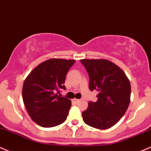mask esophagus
Listing matches in <instances>:
<instances>
[{
    "label": "esophagus",
    "instance_id": "34e87169",
    "mask_svg": "<svg viewBox=\"0 0 151 151\" xmlns=\"http://www.w3.org/2000/svg\"><path fill=\"white\" fill-rule=\"evenodd\" d=\"M72 102L74 103H77L78 102H79V99H77V98H73L72 100Z\"/></svg>",
    "mask_w": 151,
    "mask_h": 151
}]
</instances>
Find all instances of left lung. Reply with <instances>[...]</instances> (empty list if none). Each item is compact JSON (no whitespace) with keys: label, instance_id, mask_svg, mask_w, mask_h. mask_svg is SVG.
<instances>
[{"label":"left lung","instance_id":"1","mask_svg":"<svg viewBox=\"0 0 151 151\" xmlns=\"http://www.w3.org/2000/svg\"><path fill=\"white\" fill-rule=\"evenodd\" d=\"M89 75V88L96 90L98 101L89 102L82 113L83 121L98 129H108L126 113L130 101V83L123 70L106 59H82Z\"/></svg>","mask_w":151,"mask_h":151}]
</instances>
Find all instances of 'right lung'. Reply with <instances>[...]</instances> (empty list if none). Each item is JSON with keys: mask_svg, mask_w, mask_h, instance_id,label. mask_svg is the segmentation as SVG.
Segmentation results:
<instances>
[{"mask_svg": "<svg viewBox=\"0 0 151 151\" xmlns=\"http://www.w3.org/2000/svg\"><path fill=\"white\" fill-rule=\"evenodd\" d=\"M76 60L51 58L39 64L23 83L22 96L27 112L44 128L61 124L66 120L71 101L58 96L65 89V76Z\"/></svg>", "mask_w": 151, "mask_h": 151, "instance_id": "right-lung-1", "label": "right lung"}]
</instances>
